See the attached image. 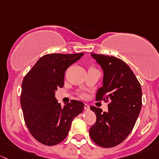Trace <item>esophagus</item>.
Wrapping results in <instances>:
<instances>
[{"mask_svg":"<svg viewBox=\"0 0 159 159\" xmlns=\"http://www.w3.org/2000/svg\"><path fill=\"white\" fill-rule=\"evenodd\" d=\"M84 109H86V110H89V109H90V108H89V106L88 104H85L84 105Z\"/></svg>","mask_w":159,"mask_h":159,"instance_id":"obj_1","label":"esophagus"}]
</instances>
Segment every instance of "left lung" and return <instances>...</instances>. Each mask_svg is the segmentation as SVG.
Returning <instances> with one entry per match:
<instances>
[{
	"label": "left lung",
	"instance_id": "left-lung-1",
	"mask_svg": "<svg viewBox=\"0 0 159 159\" xmlns=\"http://www.w3.org/2000/svg\"><path fill=\"white\" fill-rule=\"evenodd\" d=\"M104 72L103 86L96 101L108 104V112L90 106L96 121L89 129L92 140L99 146L112 148L123 142L134 128L142 108V88L130 67L115 57L91 53Z\"/></svg>",
	"mask_w": 159,
	"mask_h": 159
}]
</instances>
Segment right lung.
<instances>
[{
	"mask_svg": "<svg viewBox=\"0 0 159 159\" xmlns=\"http://www.w3.org/2000/svg\"><path fill=\"white\" fill-rule=\"evenodd\" d=\"M83 54L44 55L24 76L20 95L24 119L32 136L43 145H55L64 140L72 121L84 109L77 100L62 107L55 98V92L64 85L66 69Z\"/></svg>",
	"mask_w": 159,
	"mask_h": 159,
	"instance_id": "obj_1",
	"label": "right lung"
}]
</instances>
